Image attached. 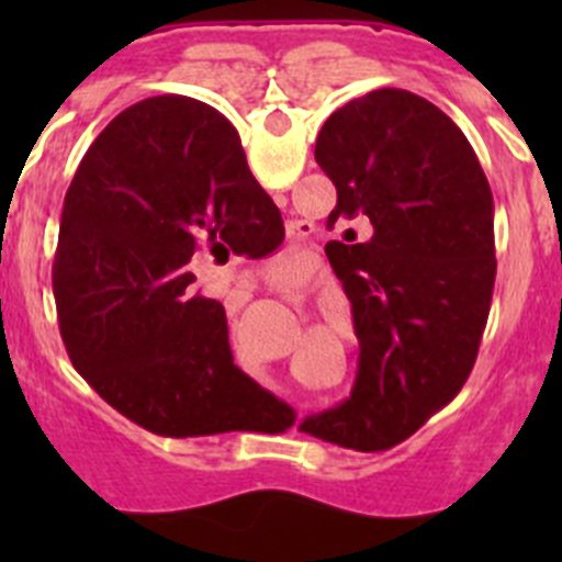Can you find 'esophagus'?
Here are the masks:
<instances>
[{
    "label": "esophagus",
    "instance_id": "1",
    "mask_svg": "<svg viewBox=\"0 0 562 562\" xmlns=\"http://www.w3.org/2000/svg\"><path fill=\"white\" fill-rule=\"evenodd\" d=\"M247 290H252V286H247Z\"/></svg>",
    "mask_w": 562,
    "mask_h": 562
}]
</instances>
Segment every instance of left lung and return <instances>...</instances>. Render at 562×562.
<instances>
[{
    "instance_id": "left-lung-1",
    "label": "left lung",
    "mask_w": 562,
    "mask_h": 562,
    "mask_svg": "<svg viewBox=\"0 0 562 562\" xmlns=\"http://www.w3.org/2000/svg\"><path fill=\"white\" fill-rule=\"evenodd\" d=\"M335 182L326 256L351 301L360 369L346 402L301 422L340 448L385 450L473 371L495 284L493 191L448 114L408 89L337 109L315 143Z\"/></svg>"
}]
</instances>
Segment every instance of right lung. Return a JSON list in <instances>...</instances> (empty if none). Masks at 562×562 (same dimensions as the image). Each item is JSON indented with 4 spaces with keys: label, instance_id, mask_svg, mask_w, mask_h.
<instances>
[{
    "label": "right lung",
    "instance_id": "add662e5",
    "mask_svg": "<svg viewBox=\"0 0 562 562\" xmlns=\"http://www.w3.org/2000/svg\"><path fill=\"white\" fill-rule=\"evenodd\" d=\"M284 241L276 202L225 114L157 95L121 112L64 196L53 292L78 374L157 436H213L295 422L233 366L225 306L193 270Z\"/></svg>",
    "mask_w": 562,
    "mask_h": 562
}]
</instances>
